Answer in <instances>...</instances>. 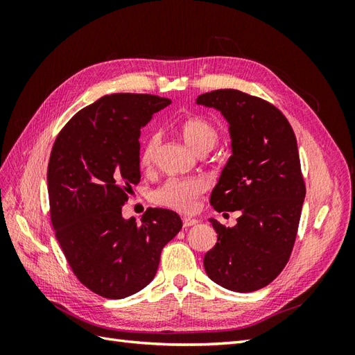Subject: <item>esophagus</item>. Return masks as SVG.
<instances>
[{
  "label": "esophagus",
  "mask_w": 355,
  "mask_h": 355,
  "mask_svg": "<svg viewBox=\"0 0 355 355\" xmlns=\"http://www.w3.org/2000/svg\"><path fill=\"white\" fill-rule=\"evenodd\" d=\"M182 223H184V228H189V227H194V225H197L198 220L194 218H184L182 219Z\"/></svg>",
  "instance_id": "34e87169"
}]
</instances>
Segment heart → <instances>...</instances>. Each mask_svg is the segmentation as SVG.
<instances>
[{"label":"heart","mask_w":355,"mask_h":355,"mask_svg":"<svg viewBox=\"0 0 355 355\" xmlns=\"http://www.w3.org/2000/svg\"><path fill=\"white\" fill-rule=\"evenodd\" d=\"M180 135L185 144L192 151L206 154L219 142V130L213 123L202 116H191L180 124ZM161 142L158 132H153L146 136L141 148L142 167L148 168L154 163L157 149ZM206 182L200 178H171L163 185L154 191L153 201L158 206H163L180 213H191L197 207L200 197L206 192Z\"/></svg>","instance_id":"obj_1"}]
</instances>
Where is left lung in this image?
Here are the masks:
<instances>
[{
	"instance_id": "left-lung-1",
	"label": "left lung",
	"mask_w": 355,
	"mask_h": 355,
	"mask_svg": "<svg viewBox=\"0 0 355 355\" xmlns=\"http://www.w3.org/2000/svg\"><path fill=\"white\" fill-rule=\"evenodd\" d=\"M197 103L220 111L230 124L232 155L210 204L241 211L232 228L210 219L218 243L204 256V270L232 292H254L283 271L296 240L305 198L296 136L272 103L240 90L204 93Z\"/></svg>"
}]
</instances>
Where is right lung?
I'll use <instances>...</instances> for the list:
<instances>
[{
    "label": "right lung",
    "instance_id": "1",
    "mask_svg": "<svg viewBox=\"0 0 355 355\" xmlns=\"http://www.w3.org/2000/svg\"><path fill=\"white\" fill-rule=\"evenodd\" d=\"M171 101L114 93L75 114L53 145L47 189L56 239L78 280L123 299L157 274L163 247L182 228L179 214L149 207L137 225L121 207L141 180V128Z\"/></svg>",
    "mask_w": 355,
    "mask_h": 355
}]
</instances>
